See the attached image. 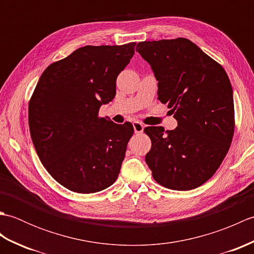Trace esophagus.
<instances>
[{"label": "esophagus", "instance_id": "esophagus-1", "mask_svg": "<svg viewBox=\"0 0 254 254\" xmlns=\"http://www.w3.org/2000/svg\"><path fill=\"white\" fill-rule=\"evenodd\" d=\"M133 127H134V132H135L136 134H141L144 131V124L139 121H134Z\"/></svg>", "mask_w": 254, "mask_h": 254}]
</instances>
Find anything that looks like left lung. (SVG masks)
<instances>
[{
    "label": "left lung",
    "mask_w": 254,
    "mask_h": 254,
    "mask_svg": "<svg viewBox=\"0 0 254 254\" xmlns=\"http://www.w3.org/2000/svg\"><path fill=\"white\" fill-rule=\"evenodd\" d=\"M136 51L152 67L158 99L171 108L175 130L147 127L152 141L145 160L156 182L192 190L212 177L230 147L234 97L223 66L186 38L138 42Z\"/></svg>",
    "instance_id": "1"
}]
</instances>
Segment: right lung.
<instances>
[{
  "instance_id": "add662e5",
  "label": "right lung",
  "mask_w": 254,
  "mask_h": 254,
  "mask_svg": "<svg viewBox=\"0 0 254 254\" xmlns=\"http://www.w3.org/2000/svg\"><path fill=\"white\" fill-rule=\"evenodd\" d=\"M135 45L79 48L50 64L31 96L28 121L36 152L53 179L73 192L105 190L120 172L133 126L98 112L115 98L117 77Z\"/></svg>"
}]
</instances>
